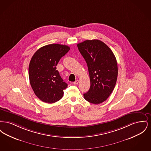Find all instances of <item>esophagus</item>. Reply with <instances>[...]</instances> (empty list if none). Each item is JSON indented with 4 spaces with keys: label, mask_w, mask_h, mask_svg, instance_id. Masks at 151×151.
Here are the masks:
<instances>
[{
    "label": "esophagus",
    "mask_w": 151,
    "mask_h": 151,
    "mask_svg": "<svg viewBox=\"0 0 151 151\" xmlns=\"http://www.w3.org/2000/svg\"><path fill=\"white\" fill-rule=\"evenodd\" d=\"M78 83H79V80H76L75 81H74V82H73V84H75V85H76V84H78Z\"/></svg>",
    "instance_id": "34e87169"
}]
</instances>
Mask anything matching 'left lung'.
<instances>
[{
  "instance_id": "1",
  "label": "left lung",
  "mask_w": 151,
  "mask_h": 151,
  "mask_svg": "<svg viewBox=\"0 0 151 151\" xmlns=\"http://www.w3.org/2000/svg\"><path fill=\"white\" fill-rule=\"evenodd\" d=\"M86 61L91 86L84 94L87 101L99 104L112 93L117 80L118 65L113 51L99 40H86L77 45Z\"/></svg>"
}]
</instances>
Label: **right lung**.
Returning a JSON list of instances; mask_svg holds the SVG:
<instances>
[{
    "instance_id": "right-lung-1",
    "label": "right lung",
    "mask_w": 151,
    "mask_h": 151,
    "mask_svg": "<svg viewBox=\"0 0 151 151\" xmlns=\"http://www.w3.org/2000/svg\"><path fill=\"white\" fill-rule=\"evenodd\" d=\"M70 49L67 45H47L40 48L30 60V86L37 97L44 102L54 103L63 97V90L68 85L60 77L56 66Z\"/></svg>"
}]
</instances>
